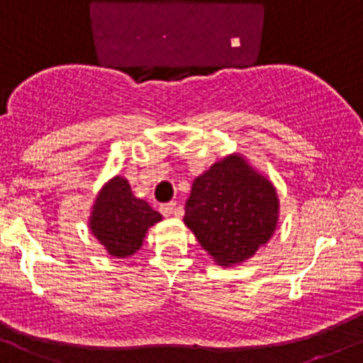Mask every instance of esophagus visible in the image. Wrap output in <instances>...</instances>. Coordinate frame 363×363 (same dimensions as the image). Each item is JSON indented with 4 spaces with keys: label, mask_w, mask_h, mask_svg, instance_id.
Listing matches in <instances>:
<instances>
[{
    "label": "esophagus",
    "mask_w": 363,
    "mask_h": 363,
    "mask_svg": "<svg viewBox=\"0 0 363 363\" xmlns=\"http://www.w3.org/2000/svg\"><path fill=\"white\" fill-rule=\"evenodd\" d=\"M160 213L164 216H171L174 211H177V203H167V204H160Z\"/></svg>",
    "instance_id": "obj_1"
}]
</instances>
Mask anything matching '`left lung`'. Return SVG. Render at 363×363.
Masks as SVG:
<instances>
[{"label": "left lung", "instance_id": "1", "mask_svg": "<svg viewBox=\"0 0 363 363\" xmlns=\"http://www.w3.org/2000/svg\"><path fill=\"white\" fill-rule=\"evenodd\" d=\"M278 213L271 180L233 154L194 180L183 222L216 264L229 267L248 260L272 238Z\"/></svg>", "mask_w": 363, "mask_h": 363}]
</instances>
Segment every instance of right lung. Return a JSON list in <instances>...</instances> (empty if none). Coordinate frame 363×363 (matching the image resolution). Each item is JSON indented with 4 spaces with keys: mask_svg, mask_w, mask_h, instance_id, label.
Masks as SVG:
<instances>
[{
    "mask_svg": "<svg viewBox=\"0 0 363 363\" xmlns=\"http://www.w3.org/2000/svg\"><path fill=\"white\" fill-rule=\"evenodd\" d=\"M160 220L162 215L138 199L125 178L115 177L99 190L89 227L111 257L125 259L141 248L147 230Z\"/></svg>",
    "mask_w": 363,
    "mask_h": 363,
    "instance_id": "1",
    "label": "right lung"
}]
</instances>
